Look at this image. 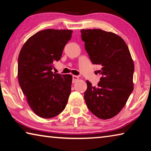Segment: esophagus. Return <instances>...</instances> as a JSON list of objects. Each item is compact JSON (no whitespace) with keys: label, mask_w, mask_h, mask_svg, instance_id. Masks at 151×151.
I'll return each instance as SVG.
<instances>
[{"label":"esophagus","mask_w":151,"mask_h":151,"mask_svg":"<svg viewBox=\"0 0 151 151\" xmlns=\"http://www.w3.org/2000/svg\"><path fill=\"white\" fill-rule=\"evenodd\" d=\"M79 80V77L77 76H75V75H73V83H76V81H78Z\"/></svg>","instance_id":"obj_1"}]
</instances>
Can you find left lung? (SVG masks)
Segmentation results:
<instances>
[{
	"mask_svg": "<svg viewBox=\"0 0 151 151\" xmlns=\"http://www.w3.org/2000/svg\"><path fill=\"white\" fill-rule=\"evenodd\" d=\"M81 32L92 63L102 66L98 85L93 86L86 81V106L98 118L111 119L119 113L133 91V60L119 35L101 29H83Z\"/></svg>",
	"mask_w": 151,
	"mask_h": 151,
	"instance_id": "8db88e82",
	"label": "left lung"
}]
</instances>
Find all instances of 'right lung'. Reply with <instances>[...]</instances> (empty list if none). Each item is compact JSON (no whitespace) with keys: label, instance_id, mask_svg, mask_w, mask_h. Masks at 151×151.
I'll list each match as a JSON object with an SVG mask.
<instances>
[{"label":"right lung","instance_id":"add662e5","mask_svg":"<svg viewBox=\"0 0 151 151\" xmlns=\"http://www.w3.org/2000/svg\"><path fill=\"white\" fill-rule=\"evenodd\" d=\"M73 30L45 29L28 39L20 51L18 78L35 113L50 119L63 111L71 92L72 76L53 73Z\"/></svg>","mask_w":151,"mask_h":151}]
</instances>
